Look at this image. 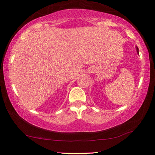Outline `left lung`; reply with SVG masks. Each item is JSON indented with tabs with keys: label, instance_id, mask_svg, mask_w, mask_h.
I'll list each match as a JSON object with an SVG mask.
<instances>
[{
	"label": "left lung",
	"instance_id": "8db88e82",
	"mask_svg": "<svg viewBox=\"0 0 155 155\" xmlns=\"http://www.w3.org/2000/svg\"><path fill=\"white\" fill-rule=\"evenodd\" d=\"M137 52H138V53H139V48H137Z\"/></svg>",
	"mask_w": 155,
	"mask_h": 155
}]
</instances>
